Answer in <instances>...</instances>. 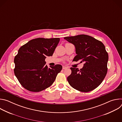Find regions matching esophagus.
Masks as SVG:
<instances>
[{"instance_id": "1", "label": "esophagus", "mask_w": 122, "mask_h": 122, "mask_svg": "<svg viewBox=\"0 0 122 122\" xmlns=\"http://www.w3.org/2000/svg\"><path fill=\"white\" fill-rule=\"evenodd\" d=\"M67 68V66H63V67H62V68H63V69H66Z\"/></svg>"}]
</instances>
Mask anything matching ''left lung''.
Returning a JSON list of instances; mask_svg holds the SVG:
<instances>
[{"label":"left lung","mask_w":122,"mask_h":122,"mask_svg":"<svg viewBox=\"0 0 122 122\" xmlns=\"http://www.w3.org/2000/svg\"><path fill=\"white\" fill-rule=\"evenodd\" d=\"M73 44L77 55L73 61L84 62L80 70L71 67V73L67 78L72 87L83 92L93 90L101 84L107 73L109 56L101 41L86 35L65 37Z\"/></svg>","instance_id":"1"}]
</instances>
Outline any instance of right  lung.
<instances>
[{"label": "right lung", "mask_w": 122, "mask_h": 122, "mask_svg": "<svg viewBox=\"0 0 122 122\" xmlns=\"http://www.w3.org/2000/svg\"><path fill=\"white\" fill-rule=\"evenodd\" d=\"M59 41V38H37L19 49L14 59V72L25 89L38 92L54 83L62 66L58 64L48 67L45 59L46 56H53Z\"/></svg>", "instance_id": "add662e5"}]
</instances>
